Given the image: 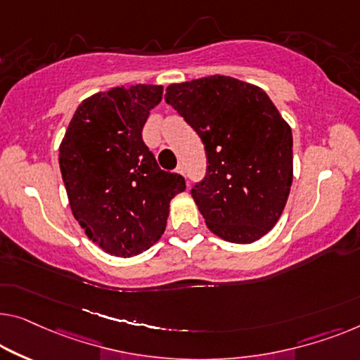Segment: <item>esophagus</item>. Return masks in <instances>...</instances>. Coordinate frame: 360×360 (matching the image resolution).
<instances>
[{
	"mask_svg": "<svg viewBox=\"0 0 360 360\" xmlns=\"http://www.w3.org/2000/svg\"><path fill=\"white\" fill-rule=\"evenodd\" d=\"M178 173H179L181 176H184V178H187V176H186V169H184V166H182V165L178 166Z\"/></svg>",
	"mask_w": 360,
	"mask_h": 360,
	"instance_id": "34e87169",
	"label": "esophagus"
}]
</instances>
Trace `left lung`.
<instances>
[{
	"label": "left lung",
	"mask_w": 360,
	"mask_h": 360,
	"mask_svg": "<svg viewBox=\"0 0 360 360\" xmlns=\"http://www.w3.org/2000/svg\"><path fill=\"white\" fill-rule=\"evenodd\" d=\"M165 98L205 146L207 176L191 194L208 229L234 244L264 238L291 192V126L264 89L229 76L171 84Z\"/></svg>",
	"instance_id": "1"
}]
</instances>
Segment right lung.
Wrapping results in <instances>:
<instances>
[{
    "instance_id": "add662e5",
    "label": "right lung",
    "mask_w": 360,
    "mask_h": 360,
    "mask_svg": "<svg viewBox=\"0 0 360 360\" xmlns=\"http://www.w3.org/2000/svg\"><path fill=\"white\" fill-rule=\"evenodd\" d=\"M163 85L137 84L94 94L77 106L60 146L69 205L84 233L106 254L134 257L162 238L171 198L186 189L160 169L142 141Z\"/></svg>"
}]
</instances>
